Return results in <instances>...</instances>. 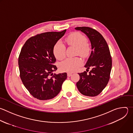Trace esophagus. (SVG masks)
Listing matches in <instances>:
<instances>
[{"label": "esophagus", "instance_id": "34e87169", "mask_svg": "<svg viewBox=\"0 0 133 133\" xmlns=\"http://www.w3.org/2000/svg\"><path fill=\"white\" fill-rule=\"evenodd\" d=\"M72 74V72H67V76H68V77H70V76H71Z\"/></svg>", "mask_w": 133, "mask_h": 133}]
</instances>
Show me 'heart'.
I'll list each match as a JSON object with an SVG mask.
<instances>
[{"label": "heart", "instance_id": "heart-1", "mask_svg": "<svg viewBox=\"0 0 133 133\" xmlns=\"http://www.w3.org/2000/svg\"><path fill=\"white\" fill-rule=\"evenodd\" d=\"M86 41L87 38L85 36L78 32L72 33L65 39V42L68 45L76 48V54L82 57L87 56L90 51V47ZM53 53L57 59H63L65 57V46L64 44L58 42L54 46ZM81 64V59L78 57H75L67 58L62 62L60 64V67L63 70L73 72L76 70Z\"/></svg>", "mask_w": 133, "mask_h": 133}]
</instances>
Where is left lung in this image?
<instances>
[{
  "instance_id": "left-lung-1",
  "label": "left lung",
  "mask_w": 133,
  "mask_h": 133,
  "mask_svg": "<svg viewBox=\"0 0 133 133\" xmlns=\"http://www.w3.org/2000/svg\"><path fill=\"white\" fill-rule=\"evenodd\" d=\"M84 33L89 38L91 52L84 67L87 71L78 73L80 79L76 85L84 96L96 97L107 86L112 69V58L108 44L97 30L87 26L75 28ZM89 68L92 69L87 73Z\"/></svg>"
}]
</instances>
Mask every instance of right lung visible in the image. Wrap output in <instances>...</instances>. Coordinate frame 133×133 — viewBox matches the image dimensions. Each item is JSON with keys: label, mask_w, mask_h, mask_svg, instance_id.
<instances>
[{"label": "right lung", "mask_w": 133, "mask_h": 133, "mask_svg": "<svg viewBox=\"0 0 133 133\" xmlns=\"http://www.w3.org/2000/svg\"><path fill=\"white\" fill-rule=\"evenodd\" d=\"M66 31L37 34L29 38L21 49L18 59L20 78L26 89L37 99L55 97L67 78L66 72L53 73L57 69L54 65V47Z\"/></svg>", "instance_id": "1"}]
</instances>
